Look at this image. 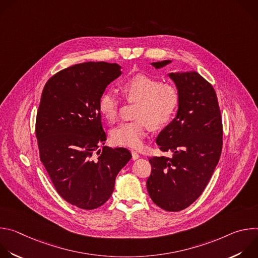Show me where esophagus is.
<instances>
[{
    "mask_svg": "<svg viewBox=\"0 0 258 258\" xmlns=\"http://www.w3.org/2000/svg\"><path fill=\"white\" fill-rule=\"evenodd\" d=\"M131 152H132L133 160H136V159H138V158L140 157V155H139V153H138L137 151H135V150H131Z\"/></svg>",
    "mask_w": 258,
    "mask_h": 258,
    "instance_id": "34e87169",
    "label": "esophagus"
}]
</instances>
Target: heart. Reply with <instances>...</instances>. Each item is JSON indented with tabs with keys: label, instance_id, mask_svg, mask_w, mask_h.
Wrapping results in <instances>:
<instances>
[{
	"label": "heart",
	"instance_id": "obj_1",
	"mask_svg": "<svg viewBox=\"0 0 258 258\" xmlns=\"http://www.w3.org/2000/svg\"><path fill=\"white\" fill-rule=\"evenodd\" d=\"M123 98L134 106L132 121L121 122L111 130V141L120 146L138 148L142 145L146 131H161L174 118L180 102L177 87L162 83L158 78L136 73L119 85ZM100 114L108 121L114 122L118 116L119 101L112 92H104L98 101Z\"/></svg>",
	"mask_w": 258,
	"mask_h": 258
}]
</instances>
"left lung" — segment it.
I'll return each instance as SVG.
<instances>
[{
	"label": "left lung",
	"mask_w": 258,
	"mask_h": 258,
	"mask_svg": "<svg viewBox=\"0 0 258 258\" xmlns=\"http://www.w3.org/2000/svg\"><path fill=\"white\" fill-rule=\"evenodd\" d=\"M170 60L154 62L161 68ZM180 102L176 116L158 135L156 143L171 157H152L147 190L166 211H180L206 188L223 149V121L216 93L197 72L169 73Z\"/></svg>",
	"instance_id": "obj_1"
}]
</instances>
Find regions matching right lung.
<instances>
[{
	"label": "right lung",
	"mask_w": 258,
	"mask_h": 258,
	"mask_svg": "<svg viewBox=\"0 0 258 258\" xmlns=\"http://www.w3.org/2000/svg\"><path fill=\"white\" fill-rule=\"evenodd\" d=\"M121 75L116 63L86 62L60 70L46 83L35 119L40 159L58 194L92 210L114 190L116 175L132 158L125 148H108L98 101Z\"/></svg>",
	"instance_id": "obj_1"
}]
</instances>
